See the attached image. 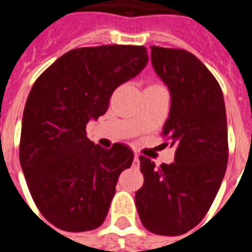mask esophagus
Here are the masks:
<instances>
[{
  "mask_svg": "<svg viewBox=\"0 0 252 252\" xmlns=\"http://www.w3.org/2000/svg\"><path fill=\"white\" fill-rule=\"evenodd\" d=\"M132 167H133V168H138V167H140V157H138V154H134Z\"/></svg>",
  "mask_w": 252,
  "mask_h": 252,
  "instance_id": "esophagus-1",
  "label": "esophagus"
}]
</instances>
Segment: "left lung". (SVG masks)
Returning a JSON list of instances; mask_svg holds the SVG:
<instances>
[{"instance_id": "8db88e82", "label": "left lung", "mask_w": 252, "mask_h": 252, "mask_svg": "<svg viewBox=\"0 0 252 252\" xmlns=\"http://www.w3.org/2000/svg\"><path fill=\"white\" fill-rule=\"evenodd\" d=\"M150 48L152 65L171 95L162 134L175 145V162L156 167L141 156L144 186L134 200L148 230L180 235L204 219L222 183L226 110L219 82L197 57L184 49Z\"/></svg>"}]
</instances>
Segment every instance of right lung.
I'll return each instance as SVG.
<instances>
[{"label":"right lung","instance_id":"obj_1","mask_svg":"<svg viewBox=\"0 0 252 252\" xmlns=\"http://www.w3.org/2000/svg\"><path fill=\"white\" fill-rule=\"evenodd\" d=\"M142 45H99L69 51L35 81L22 119L19 161L40 213L65 231L104 221L123 170L133 153L86 137L90 119L106 114L112 93L148 64Z\"/></svg>","mask_w":252,"mask_h":252}]
</instances>
